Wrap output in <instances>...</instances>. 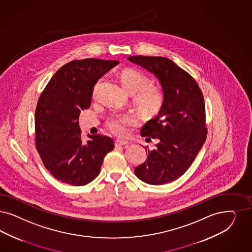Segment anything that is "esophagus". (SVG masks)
Instances as JSON below:
<instances>
[{
  "mask_svg": "<svg viewBox=\"0 0 252 252\" xmlns=\"http://www.w3.org/2000/svg\"><path fill=\"white\" fill-rule=\"evenodd\" d=\"M128 144V141L126 140H122V139H116L114 142L115 147H119V146H126Z\"/></svg>",
  "mask_w": 252,
  "mask_h": 252,
  "instance_id": "34e87169",
  "label": "esophagus"
}]
</instances>
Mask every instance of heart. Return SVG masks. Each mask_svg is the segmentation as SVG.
<instances>
[{
	"mask_svg": "<svg viewBox=\"0 0 252 252\" xmlns=\"http://www.w3.org/2000/svg\"><path fill=\"white\" fill-rule=\"evenodd\" d=\"M119 79L123 87L133 95V102L143 117L151 118L160 113L165 103V93L161 87L150 83L144 73L135 69H122ZM101 82L102 78L96 81L93 87V95L96 94ZM135 124L136 120L130 114L118 113L112 114L106 122L107 127L117 135H125L127 126Z\"/></svg>",
	"mask_w": 252,
	"mask_h": 252,
	"instance_id": "heart-1",
	"label": "heart"
}]
</instances>
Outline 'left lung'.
Returning a JSON list of instances; mask_svg holds the SVG:
<instances>
[{
  "mask_svg": "<svg viewBox=\"0 0 252 252\" xmlns=\"http://www.w3.org/2000/svg\"><path fill=\"white\" fill-rule=\"evenodd\" d=\"M128 61L154 73L165 93L160 113L140 132L147 141L157 139V148H145L147 160L134 172L148 184L171 183L191 166L207 139L204 96L195 80L166 58L133 56Z\"/></svg>",
  "mask_w": 252,
  "mask_h": 252,
  "instance_id": "obj_1",
  "label": "left lung"
}]
</instances>
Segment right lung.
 I'll use <instances>...</instances> for the list:
<instances>
[{"label": "right lung", "mask_w": 252, "mask_h": 252, "mask_svg": "<svg viewBox=\"0 0 252 252\" xmlns=\"http://www.w3.org/2000/svg\"><path fill=\"white\" fill-rule=\"evenodd\" d=\"M118 61L87 59L63 65L48 82L35 111V145L45 168L57 180L83 186L99 174L113 139L102 135L81 139L79 115L91 105L93 87Z\"/></svg>", "instance_id": "1"}]
</instances>
